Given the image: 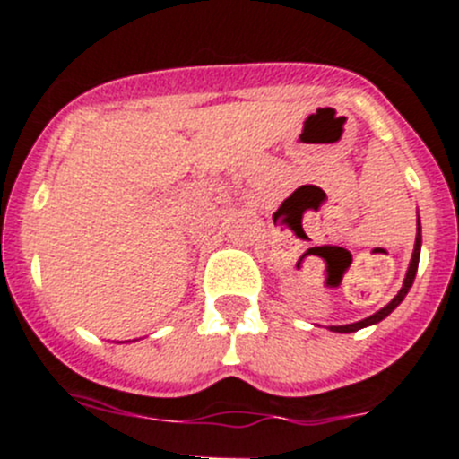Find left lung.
<instances>
[{"mask_svg": "<svg viewBox=\"0 0 459 459\" xmlns=\"http://www.w3.org/2000/svg\"><path fill=\"white\" fill-rule=\"evenodd\" d=\"M419 254H421V224H419V220H417V242H414V254H412V260H410V267H408V273H405V281H403V288H401V292H398L396 297H394L392 301H389L387 306L383 307V310L376 312V315L367 316V319L358 321V324H349V326H331V331H335V333H355V331H359V328L371 326V324H378V321H383L385 316H387L389 312H392L394 307L398 306V303L403 301L405 294H408L410 288H412L414 276H417V267H419Z\"/></svg>", "mask_w": 459, "mask_h": 459, "instance_id": "1", "label": "left lung"}]
</instances>
